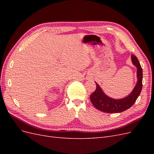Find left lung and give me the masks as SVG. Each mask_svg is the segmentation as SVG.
I'll return each instance as SVG.
<instances>
[{
    "label": "left lung",
    "instance_id": "1",
    "mask_svg": "<svg viewBox=\"0 0 154 154\" xmlns=\"http://www.w3.org/2000/svg\"><path fill=\"white\" fill-rule=\"evenodd\" d=\"M131 59L132 63L137 67V83L132 92L122 99H113L106 96L99 85L95 82L96 88L90 96V98L96 109L107 113H119L128 109L134 104L142 90L143 69L136 56L132 54Z\"/></svg>",
    "mask_w": 154,
    "mask_h": 154
}]
</instances>
